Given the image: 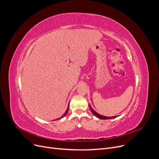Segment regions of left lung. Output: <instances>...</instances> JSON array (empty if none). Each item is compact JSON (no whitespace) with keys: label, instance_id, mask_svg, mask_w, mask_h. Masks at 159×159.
<instances>
[{"label":"left lung","instance_id":"1","mask_svg":"<svg viewBox=\"0 0 159 159\" xmlns=\"http://www.w3.org/2000/svg\"><path fill=\"white\" fill-rule=\"evenodd\" d=\"M89 107H90V111H91V112H93V114L94 115V116H96L97 118H100V119H102V120H107V119H111V118H116V116H111V117H107V116H102V115H99L98 114V113H97L96 112H95L93 109H92V107H90V105H89Z\"/></svg>","mask_w":159,"mask_h":159}]
</instances>
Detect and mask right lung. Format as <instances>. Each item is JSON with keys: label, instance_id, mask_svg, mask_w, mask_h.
Masks as SVG:
<instances>
[{"label": "right lung", "instance_id": "right-lung-1", "mask_svg": "<svg viewBox=\"0 0 159 159\" xmlns=\"http://www.w3.org/2000/svg\"><path fill=\"white\" fill-rule=\"evenodd\" d=\"M68 107H69V106H68ZM68 111H69V108H67V109H66V112H65V114H64V115H63V116H61V118H63V117H64V116H65V115H66L67 114V112H68ZM59 119H60V118H57V120H59Z\"/></svg>", "mask_w": 159, "mask_h": 159}]
</instances>
